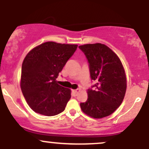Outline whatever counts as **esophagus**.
<instances>
[{
    "mask_svg": "<svg viewBox=\"0 0 149 149\" xmlns=\"http://www.w3.org/2000/svg\"><path fill=\"white\" fill-rule=\"evenodd\" d=\"M80 92V89H76V90H73V95H74V96H77Z\"/></svg>",
    "mask_w": 149,
    "mask_h": 149,
    "instance_id": "obj_1",
    "label": "esophagus"
}]
</instances>
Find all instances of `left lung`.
Masks as SVG:
<instances>
[{
  "label": "left lung",
  "mask_w": 149,
  "mask_h": 149,
  "mask_svg": "<svg viewBox=\"0 0 149 149\" xmlns=\"http://www.w3.org/2000/svg\"><path fill=\"white\" fill-rule=\"evenodd\" d=\"M88 59L90 78L95 84L88 90V98L80 103L85 114L102 118L120 107L126 92L127 81L122 63L107 45L86 44L78 47Z\"/></svg>",
  "instance_id": "obj_1"
}]
</instances>
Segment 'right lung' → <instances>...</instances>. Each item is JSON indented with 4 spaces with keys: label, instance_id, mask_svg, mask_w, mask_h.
<instances>
[{
    "label": "right lung",
    "instance_id": "1",
    "mask_svg": "<svg viewBox=\"0 0 149 149\" xmlns=\"http://www.w3.org/2000/svg\"><path fill=\"white\" fill-rule=\"evenodd\" d=\"M78 45L46 42L27 54L22 66L21 89L32 110L52 116L64 111L71 90L57 80Z\"/></svg>",
    "mask_w": 149,
    "mask_h": 149
}]
</instances>
